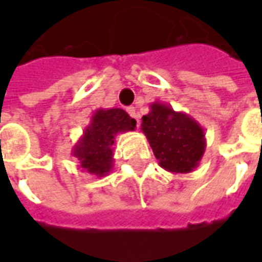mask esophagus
Listing matches in <instances>:
<instances>
[{"instance_id": "obj_1", "label": "esophagus", "mask_w": 262, "mask_h": 262, "mask_svg": "<svg viewBox=\"0 0 262 262\" xmlns=\"http://www.w3.org/2000/svg\"><path fill=\"white\" fill-rule=\"evenodd\" d=\"M126 112L130 115L132 118H135V119L137 118V112H136V108H135V106H129V108H126Z\"/></svg>"}]
</instances>
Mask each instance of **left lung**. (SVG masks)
I'll list each match as a JSON object with an SVG mask.
<instances>
[{"label": "left lung", "instance_id": "obj_1", "mask_svg": "<svg viewBox=\"0 0 262 262\" xmlns=\"http://www.w3.org/2000/svg\"><path fill=\"white\" fill-rule=\"evenodd\" d=\"M142 130L164 170L187 174L201 163L206 148L205 130L185 112L153 102L150 112L142 118Z\"/></svg>", "mask_w": 262, "mask_h": 262}]
</instances>
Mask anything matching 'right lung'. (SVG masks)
<instances>
[{"mask_svg": "<svg viewBox=\"0 0 262 262\" xmlns=\"http://www.w3.org/2000/svg\"><path fill=\"white\" fill-rule=\"evenodd\" d=\"M136 120L123 109H97L80 140L73 147V156L80 168L92 176H108L114 167V143L119 133L135 130Z\"/></svg>", "mask_w": 262, "mask_h": 262, "instance_id": "obj_1", "label": "right lung"}]
</instances>
